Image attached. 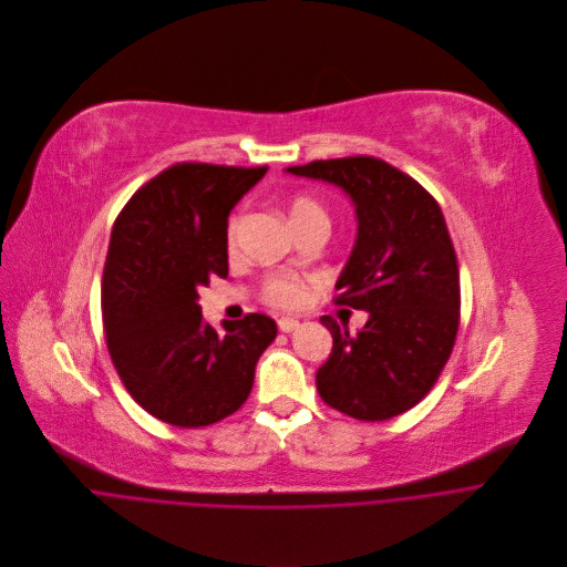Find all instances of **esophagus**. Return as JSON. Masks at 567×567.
<instances>
[{
    "instance_id": "obj_1",
    "label": "esophagus",
    "mask_w": 567,
    "mask_h": 567,
    "mask_svg": "<svg viewBox=\"0 0 567 567\" xmlns=\"http://www.w3.org/2000/svg\"><path fill=\"white\" fill-rule=\"evenodd\" d=\"M298 327H300V322H298L296 318L285 316V318H280V320H278V329H280V331H285V333H291V331H296Z\"/></svg>"
}]
</instances>
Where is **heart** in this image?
Wrapping results in <instances>:
<instances>
[{
    "instance_id": "1",
    "label": "heart",
    "mask_w": 567,
    "mask_h": 567,
    "mask_svg": "<svg viewBox=\"0 0 567 567\" xmlns=\"http://www.w3.org/2000/svg\"><path fill=\"white\" fill-rule=\"evenodd\" d=\"M289 214H291V220L293 218H302V216H313V214H324L322 207L313 200V198H307V196H298L291 200V207H289ZM236 231H238V225L236 220L229 225V231H227V238H229V245L236 243ZM265 296L269 302L278 305V307H296L302 302V287L296 278L291 276H274L267 280L265 285Z\"/></svg>"
}]
</instances>
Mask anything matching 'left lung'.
<instances>
[{
  "label": "left lung",
  "mask_w": 567,
  "mask_h": 567,
  "mask_svg": "<svg viewBox=\"0 0 567 567\" xmlns=\"http://www.w3.org/2000/svg\"><path fill=\"white\" fill-rule=\"evenodd\" d=\"M285 171L342 188L358 223L336 302L369 318L355 333L320 318L333 347L316 373L318 394L358 421L394 419L434 388L458 331V265L443 212L414 177L369 155Z\"/></svg>",
  "instance_id": "8db88e82"
}]
</instances>
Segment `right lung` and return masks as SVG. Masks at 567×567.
<instances>
[{"mask_svg":"<svg viewBox=\"0 0 567 567\" xmlns=\"http://www.w3.org/2000/svg\"><path fill=\"white\" fill-rule=\"evenodd\" d=\"M265 173L175 164L113 225L102 278L109 353L135 403L168 425L205 427L238 412L278 333L265 313L223 320L216 331L198 305L209 278H227L229 214Z\"/></svg>","mask_w":567,"mask_h":567,"instance_id":"add662e5","label":"right lung"}]
</instances>
